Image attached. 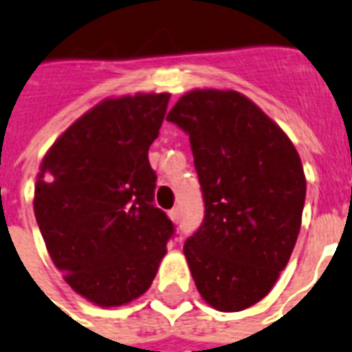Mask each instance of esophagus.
<instances>
[{"instance_id": "obj_1", "label": "esophagus", "mask_w": 352, "mask_h": 352, "mask_svg": "<svg viewBox=\"0 0 352 352\" xmlns=\"http://www.w3.org/2000/svg\"><path fill=\"white\" fill-rule=\"evenodd\" d=\"M170 218L173 223H179V221H181V210H179V208H171Z\"/></svg>"}]
</instances>
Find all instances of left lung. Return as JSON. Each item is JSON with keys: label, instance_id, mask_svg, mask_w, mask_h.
Segmentation results:
<instances>
[{"label": "left lung", "instance_id": "1", "mask_svg": "<svg viewBox=\"0 0 352 352\" xmlns=\"http://www.w3.org/2000/svg\"><path fill=\"white\" fill-rule=\"evenodd\" d=\"M190 136L205 219L184 243L201 297L219 312L264 299L301 230L307 179L286 133L234 90H192L168 114Z\"/></svg>", "mask_w": 352, "mask_h": 352}]
</instances>
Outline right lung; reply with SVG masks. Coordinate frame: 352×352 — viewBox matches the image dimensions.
Segmentation results:
<instances>
[{
    "label": "right lung",
    "instance_id": "obj_1",
    "mask_svg": "<svg viewBox=\"0 0 352 352\" xmlns=\"http://www.w3.org/2000/svg\"><path fill=\"white\" fill-rule=\"evenodd\" d=\"M168 101L166 92L103 99L40 162L33 206L47 253L98 307L146 294L175 230L153 205L157 173L147 158Z\"/></svg>",
    "mask_w": 352,
    "mask_h": 352
}]
</instances>
